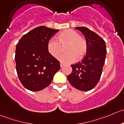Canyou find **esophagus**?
Here are the masks:
<instances>
[{"label":"esophagus","instance_id":"esophagus-1","mask_svg":"<svg viewBox=\"0 0 124 124\" xmlns=\"http://www.w3.org/2000/svg\"><path fill=\"white\" fill-rule=\"evenodd\" d=\"M63 66H64L63 64H62V62H60V67H63Z\"/></svg>","mask_w":124,"mask_h":124}]
</instances>
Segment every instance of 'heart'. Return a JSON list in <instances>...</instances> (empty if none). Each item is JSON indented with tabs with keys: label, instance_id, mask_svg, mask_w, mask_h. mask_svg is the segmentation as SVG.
<instances>
[{
	"label": "heart",
	"instance_id": "b5f03b06",
	"mask_svg": "<svg viewBox=\"0 0 124 124\" xmlns=\"http://www.w3.org/2000/svg\"><path fill=\"white\" fill-rule=\"evenodd\" d=\"M59 42L51 39L47 45L49 53L57 58L62 51V46L67 45L65 48L66 53L62 54L58 60L63 63L70 64L75 62L77 58H81L86 52L87 45L86 40L79 36V34L73 29H66L58 35Z\"/></svg>",
	"mask_w": 124,
	"mask_h": 124
}]
</instances>
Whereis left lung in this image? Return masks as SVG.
I'll return each instance as SVG.
<instances>
[{"label":"left lung","instance_id":"obj_1","mask_svg":"<svg viewBox=\"0 0 124 124\" xmlns=\"http://www.w3.org/2000/svg\"><path fill=\"white\" fill-rule=\"evenodd\" d=\"M84 35L87 48L81 62L71 65L72 72L67 76L71 85L81 91L93 89L100 81L106 57V45L97 34L86 27H77Z\"/></svg>","mask_w":124,"mask_h":124}]
</instances>
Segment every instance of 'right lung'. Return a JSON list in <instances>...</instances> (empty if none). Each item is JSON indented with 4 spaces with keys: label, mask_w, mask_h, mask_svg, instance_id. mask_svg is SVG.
I'll use <instances>...</instances> for the list:
<instances>
[{
    "label": "right lung",
    "mask_w": 124,
    "mask_h": 124,
    "mask_svg": "<svg viewBox=\"0 0 124 124\" xmlns=\"http://www.w3.org/2000/svg\"><path fill=\"white\" fill-rule=\"evenodd\" d=\"M44 26L37 27L23 35L16 45V70L22 85L37 92L48 86L60 69V62L47 49L51 38L58 31Z\"/></svg>",
    "instance_id": "1"
}]
</instances>
